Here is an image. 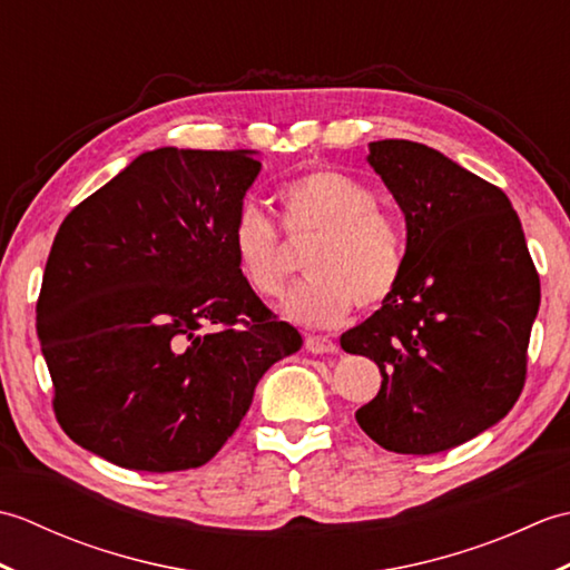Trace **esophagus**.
Instances as JSON below:
<instances>
[{
  "label": "esophagus",
  "instance_id": "esophagus-1",
  "mask_svg": "<svg viewBox=\"0 0 570 570\" xmlns=\"http://www.w3.org/2000/svg\"><path fill=\"white\" fill-rule=\"evenodd\" d=\"M306 350L313 355H331V353H337V345L325 335H308L306 337Z\"/></svg>",
  "mask_w": 570,
  "mask_h": 570
}]
</instances>
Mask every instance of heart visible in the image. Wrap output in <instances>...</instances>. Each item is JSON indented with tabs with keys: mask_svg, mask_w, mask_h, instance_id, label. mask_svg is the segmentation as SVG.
Here are the masks:
<instances>
[{
	"mask_svg": "<svg viewBox=\"0 0 570 570\" xmlns=\"http://www.w3.org/2000/svg\"><path fill=\"white\" fill-rule=\"evenodd\" d=\"M288 235H316L304 257L311 274L284 301V316L333 328L350 311L377 308L406 269V233L367 184L333 168H313L278 188ZM237 269L262 298H276L294 274L282 233L259 205L242 203L229 227Z\"/></svg>",
	"mask_w": 570,
	"mask_h": 570,
	"instance_id": "heart-1",
	"label": "heart"
}]
</instances>
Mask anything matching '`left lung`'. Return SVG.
<instances>
[{
	"instance_id": "obj_1",
	"label": "left lung",
	"mask_w": 570,
	"mask_h": 570,
	"mask_svg": "<svg viewBox=\"0 0 570 570\" xmlns=\"http://www.w3.org/2000/svg\"><path fill=\"white\" fill-rule=\"evenodd\" d=\"M370 164L404 210L406 269L382 308L341 337L382 372L355 419L386 451L441 453L522 394L539 274L502 188L406 139L372 141Z\"/></svg>"
}]
</instances>
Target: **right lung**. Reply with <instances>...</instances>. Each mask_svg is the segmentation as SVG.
Returning a JSON list of instances; mask_svg holds the SVG:
<instances>
[{
  "mask_svg": "<svg viewBox=\"0 0 570 570\" xmlns=\"http://www.w3.org/2000/svg\"><path fill=\"white\" fill-rule=\"evenodd\" d=\"M252 151L141 154L76 205L48 254L36 333L70 441L119 468H200L304 337L237 269Z\"/></svg>",
  "mask_w": 570,
  "mask_h": 570,
  "instance_id": "obj_1",
  "label": "right lung"
}]
</instances>
